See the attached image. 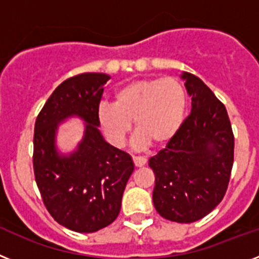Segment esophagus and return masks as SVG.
Returning a JSON list of instances; mask_svg holds the SVG:
<instances>
[{"mask_svg":"<svg viewBox=\"0 0 259 259\" xmlns=\"http://www.w3.org/2000/svg\"><path fill=\"white\" fill-rule=\"evenodd\" d=\"M133 162L136 164V167H142L146 164V158L145 156H133Z\"/></svg>","mask_w":259,"mask_h":259,"instance_id":"obj_1","label":"esophagus"}]
</instances>
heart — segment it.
Returning a JSON list of instances; mask_svg holds the SVG:
<instances>
[{
    "mask_svg": "<svg viewBox=\"0 0 259 259\" xmlns=\"http://www.w3.org/2000/svg\"><path fill=\"white\" fill-rule=\"evenodd\" d=\"M187 110V92L174 77L132 81L114 95V104L101 103L97 118L104 134L114 146H122L132 129L137 147L150 142L163 145L172 138L183 123Z\"/></svg>",
    "mask_w": 259,
    "mask_h": 259,
    "instance_id": "b5f03b06",
    "label": "heart"
}]
</instances>
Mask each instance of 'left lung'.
I'll list each match as a JSON object with an SVG mask.
<instances>
[{
  "label": "left lung",
  "instance_id": "8db88e82",
  "mask_svg": "<svg viewBox=\"0 0 259 259\" xmlns=\"http://www.w3.org/2000/svg\"><path fill=\"white\" fill-rule=\"evenodd\" d=\"M192 109L166 147L149 159L154 207L162 217L193 223L220 204L229 184L234 136L224 104L197 76L183 72Z\"/></svg>",
  "mask_w": 259,
  "mask_h": 259
}]
</instances>
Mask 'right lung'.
Returning a JSON list of instances; mask_svg holds the SVG:
<instances>
[{
    "label": "right lung",
    "instance_id": "obj_1",
    "mask_svg": "<svg viewBox=\"0 0 259 259\" xmlns=\"http://www.w3.org/2000/svg\"><path fill=\"white\" fill-rule=\"evenodd\" d=\"M105 73H80L64 80L39 112L34 127V175L43 204L54 220L80 233H92L116 220L130 175L132 156L105 142L97 109ZM86 121L84 138L69 156L56 151L55 134L63 119Z\"/></svg>",
    "mask_w": 259,
    "mask_h": 259
}]
</instances>
